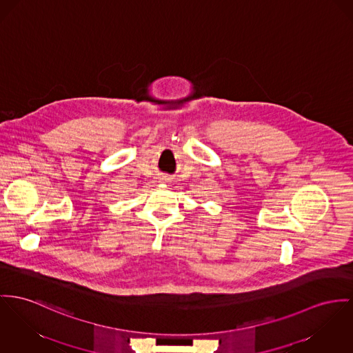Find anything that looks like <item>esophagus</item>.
Masks as SVG:
<instances>
[{
    "label": "esophagus",
    "mask_w": 353,
    "mask_h": 353,
    "mask_svg": "<svg viewBox=\"0 0 353 353\" xmlns=\"http://www.w3.org/2000/svg\"><path fill=\"white\" fill-rule=\"evenodd\" d=\"M167 181H168L167 178H161V179H159V182H161V183H167Z\"/></svg>",
    "instance_id": "esophagus-1"
}]
</instances>
